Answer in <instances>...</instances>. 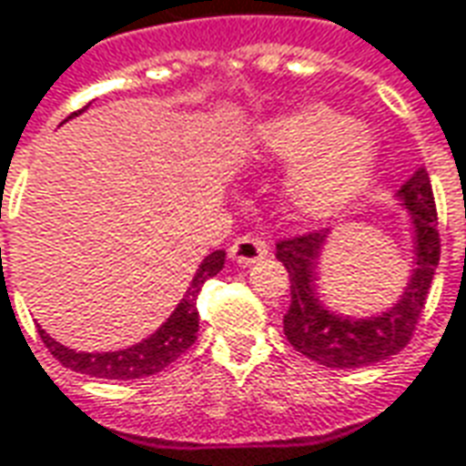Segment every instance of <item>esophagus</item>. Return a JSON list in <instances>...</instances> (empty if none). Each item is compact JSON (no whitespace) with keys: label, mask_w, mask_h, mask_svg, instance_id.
<instances>
[{"label":"esophagus","mask_w":466,"mask_h":466,"mask_svg":"<svg viewBox=\"0 0 466 466\" xmlns=\"http://www.w3.org/2000/svg\"><path fill=\"white\" fill-rule=\"evenodd\" d=\"M228 256L236 260V263H246V266H250V263H256V260L268 256V243L260 238V236L246 233V236H240V238L233 240Z\"/></svg>","instance_id":"esophagus-1"}]
</instances>
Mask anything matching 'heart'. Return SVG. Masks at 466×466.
Masks as SVG:
<instances>
[{
	"label": "heart",
	"instance_id": "b5f03b06",
	"mask_svg": "<svg viewBox=\"0 0 466 466\" xmlns=\"http://www.w3.org/2000/svg\"><path fill=\"white\" fill-rule=\"evenodd\" d=\"M263 145L280 160L299 163L289 180V200L303 218L344 210L364 190L376 160L369 130L321 105L268 122Z\"/></svg>",
	"mask_w": 466,
	"mask_h": 466
}]
</instances>
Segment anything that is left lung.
Listing matches in <instances>:
<instances>
[{
  "instance_id": "left-lung-1",
  "label": "left lung",
  "mask_w": 466,
  "mask_h": 466,
  "mask_svg": "<svg viewBox=\"0 0 466 466\" xmlns=\"http://www.w3.org/2000/svg\"><path fill=\"white\" fill-rule=\"evenodd\" d=\"M399 198L411 213L417 268L411 273L407 291L399 299L397 306H391L389 311L374 319H344L326 311L319 301L313 289H316V260L326 240L323 230L276 243V258L286 266L291 280V306L283 316V331L293 349L316 364L329 369L371 366L399 354L417 331L441 250L437 203L427 170H417L414 177L401 186Z\"/></svg>"
}]
</instances>
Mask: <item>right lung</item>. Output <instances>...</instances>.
Here are the masks:
<instances>
[{"instance_id": "right-lung-1", "label": "right lung", "mask_w": 466, "mask_h": 466, "mask_svg": "<svg viewBox=\"0 0 466 466\" xmlns=\"http://www.w3.org/2000/svg\"><path fill=\"white\" fill-rule=\"evenodd\" d=\"M85 110V107H82ZM82 110L72 112L69 117L80 115ZM226 263V250H216L210 253L200 268H198L196 279L190 283V289L183 296V301L177 303L173 316L140 344L122 349V351H105V354H85V351H75L67 346L57 344L55 339H49L47 333L39 329L42 341L49 349V354L57 359L59 364L67 366L77 374L97 376V379H143V376H153L163 371L165 366H170L196 344L198 339V293L203 289L208 279H213L220 273Z\"/></svg>"}]
</instances>
